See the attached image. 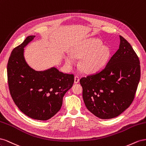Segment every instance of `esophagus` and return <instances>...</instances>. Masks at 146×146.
<instances>
[{
    "mask_svg": "<svg viewBox=\"0 0 146 146\" xmlns=\"http://www.w3.org/2000/svg\"><path fill=\"white\" fill-rule=\"evenodd\" d=\"M80 81V77L78 76H75L74 77V83H78Z\"/></svg>",
    "mask_w": 146,
    "mask_h": 146,
    "instance_id": "34e87169",
    "label": "esophagus"
}]
</instances>
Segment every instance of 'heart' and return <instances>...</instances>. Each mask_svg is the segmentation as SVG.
I'll return each mask as SVG.
<instances>
[{"mask_svg":"<svg viewBox=\"0 0 146 146\" xmlns=\"http://www.w3.org/2000/svg\"><path fill=\"white\" fill-rule=\"evenodd\" d=\"M72 53L65 56V61L68 65L75 63L76 57H82L80 67L86 72L92 73L102 68L109 60L111 51L105 46H103L98 39H89L76 44L72 49Z\"/></svg>","mask_w":146,"mask_h":146,"instance_id":"obj_1","label":"heart"}]
</instances>
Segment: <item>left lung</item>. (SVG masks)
<instances>
[{
	"mask_svg": "<svg viewBox=\"0 0 146 146\" xmlns=\"http://www.w3.org/2000/svg\"><path fill=\"white\" fill-rule=\"evenodd\" d=\"M120 36L119 48L100 72L81 78L85 105L97 117H117L130 106L140 80L139 58Z\"/></svg>",
	"mask_w": 146,
	"mask_h": 146,
	"instance_id": "obj_1",
	"label": "left lung"
}]
</instances>
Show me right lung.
<instances>
[{"instance_id":"add662e5","label":"right lung","mask_w":146,"mask_h":146,"mask_svg":"<svg viewBox=\"0 0 146 146\" xmlns=\"http://www.w3.org/2000/svg\"><path fill=\"white\" fill-rule=\"evenodd\" d=\"M35 38L29 36L12 51L7 64L10 93L20 111L32 119L46 120L59 111L65 93L74 83V74L53 67L37 72L24 57V48Z\"/></svg>"}]
</instances>
